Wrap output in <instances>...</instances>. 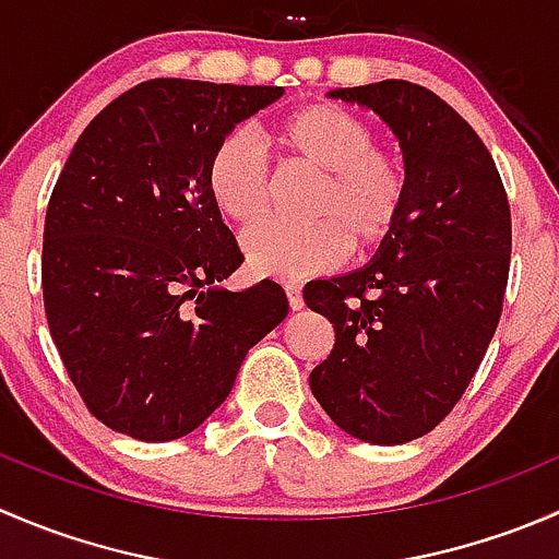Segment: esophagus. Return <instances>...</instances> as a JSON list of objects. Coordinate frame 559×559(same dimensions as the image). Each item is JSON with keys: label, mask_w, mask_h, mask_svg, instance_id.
Wrapping results in <instances>:
<instances>
[{"label": "esophagus", "mask_w": 559, "mask_h": 559, "mask_svg": "<svg viewBox=\"0 0 559 559\" xmlns=\"http://www.w3.org/2000/svg\"><path fill=\"white\" fill-rule=\"evenodd\" d=\"M284 289H286V297H289V308L292 311H300L302 306H306V302H302V286L300 284H284Z\"/></svg>", "instance_id": "esophagus-1"}]
</instances>
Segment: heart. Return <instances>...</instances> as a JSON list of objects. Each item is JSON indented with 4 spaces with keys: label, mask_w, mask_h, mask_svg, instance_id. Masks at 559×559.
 <instances>
[{
    "label": "heart",
    "mask_w": 559,
    "mask_h": 559,
    "mask_svg": "<svg viewBox=\"0 0 559 559\" xmlns=\"http://www.w3.org/2000/svg\"><path fill=\"white\" fill-rule=\"evenodd\" d=\"M286 165L316 173L302 224H267L243 238L246 267L259 278L297 281L335 267L346 248L365 257L397 235L411 202V167L400 151L373 143L362 116L332 103L295 107L262 127ZM205 194L227 222L253 227L264 216L267 175L243 134H229L205 165Z\"/></svg>",
    "instance_id": "1"
}]
</instances>
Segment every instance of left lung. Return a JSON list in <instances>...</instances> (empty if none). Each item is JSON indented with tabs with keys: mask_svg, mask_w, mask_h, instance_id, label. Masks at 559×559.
Wrapping results in <instances>:
<instances>
[{
	"mask_svg": "<svg viewBox=\"0 0 559 559\" xmlns=\"http://www.w3.org/2000/svg\"><path fill=\"white\" fill-rule=\"evenodd\" d=\"M330 97L397 134L411 202L373 262L302 292L335 330L311 392L343 432L394 447L449 416L487 354L509 284V197L481 138L430 88L381 81Z\"/></svg>",
	"mask_w": 559,
	"mask_h": 559,
	"instance_id": "left-lung-1",
	"label": "left lung"
}]
</instances>
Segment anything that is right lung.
Returning a JSON list of instances; mask_svg holds the SVG:
<instances>
[{
	"mask_svg": "<svg viewBox=\"0 0 559 559\" xmlns=\"http://www.w3.org/2000/svg\"><path fill=\"white\" fill-rule=\"evenodd\" d=\"M281 94L145 81L83 129L56 180L45 316L78 394L110 430L148 443L189 436L289 313L275 281L218 289L243 253L205 194L213 148Z\"/></svg>",
	"mask_w": 559,
	"mask_h": 559,
	"instance_id": "1",
	"label": "right lung"
}]
</instances>
